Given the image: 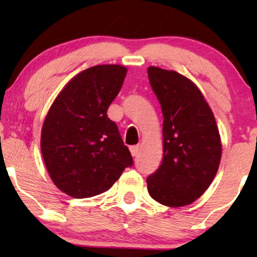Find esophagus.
Wrapping results in <instances>:
<instances>
[{"instance_id": "1", "label": "esophagus", "mask_w": 257, "mask_h": 257, "mask_svg": "<svg viewBox=\"0 0 257 257\" xmlns=\"http://www.w3.org/2000/svg\"><path fill=\"white\" fill-rule=\"evenodd\" d=\"M131 153L133 157H135V156L139 155V146L138 145H134V146H131Z\"/></svg>"}]
</instances>
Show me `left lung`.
<instances>
[{"label": "left lung", "mask_w": 257, "mask_h": 257, "mask_svg": "<svg viewBox=\"0 0 257 257\" xmlns=\"http://www.w3.org/2000/svg\"><path fill=\"white\" fill-rule=\"evenodd\" d=\"M150 84L163 113V159L147 181L150 196L184 206L210 186L220 166L221 140L213 111L197 85L175 71L151 66Z\"/></svg>", "instance_id": "1"}]
</instances>
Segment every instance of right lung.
<instances>
[{"label": "right lung", "instance_id": "right-lung-1", "mask_svg": "<svg viewBox=\"0 0 257 257\" xmlns=\"http://www.w3.org/2000/svg\"><path fill=\"white\" fill-rule=\"evenodd\" d=\"M126 69L89 67L69 82L47 113L41 151L55 186L73 198L107 191L133 157L107 108L118 95Z\"/></svg>", "mask_w": 257, "mask_h": 257}]
</instances>
